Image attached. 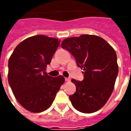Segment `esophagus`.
I'll return each instance as SVG.
<instances>
[{
  "label": "esophagus",
  "mask_w": 131,
  "mask_h": 131,
  "mask_svg": "<svg viewBox=\"0 0 131 131\" xmlns=\"http://www.w3.org/2000/svg\"><path fill=\"white\" fill-rule=\"evenodd\" d=\"M65 81H67V82H69L71 80H70V79H69V78H65Z\"/></svg>",
  "instance_id": "obj_1"
}]
</instances>
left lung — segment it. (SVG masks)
Masks as SVG:
<instances>
[{
	"label": "left lung",
	"instance_id": "1",
	"mask_svg": "<svg viewBox=\"0 0 131 131\" xmlns=\"http://www.w3.org/2000/svg\"><path fill=\"white\" fill-rule=\"evenodd\" d=\"M62 48L71 52L84 74L82 81L71 80L77 87L69 96L73 107L85 114L98 111L111 96L118 75L115 50L102 38L88 34L67 38Z\"/></svg>",
	"mask_w": 131,
	"mask_h": 131
}]
</instances>
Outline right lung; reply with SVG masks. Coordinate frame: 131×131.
<instances>
[{
	"label": "right lung",
	"instance_id": "1",
	"mask_svg": "<svg viewBox=\"0 0 131 131\" xmlns=\"http://www.w3.org/2000/svg\"><path fill=\"white\" fill-rule=\"evenodd\" d=\"M60 40L44 35L27 38L17 46L8 61V82L17 100L34 113L48 109L64 83L62 76L51 77L47 65Z\"/></svg>",
	"mask_w": 131,
	"mask_h": 131
}]
</instances>
